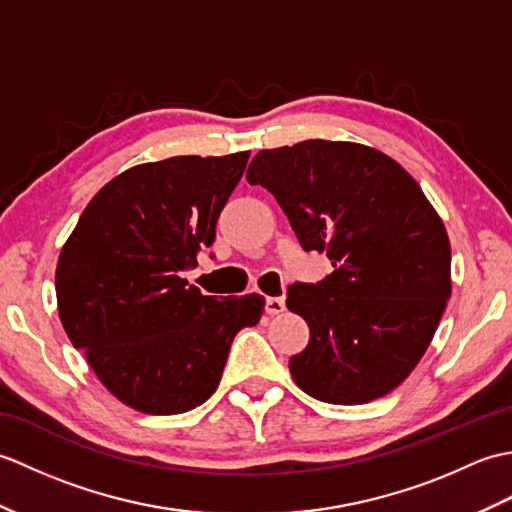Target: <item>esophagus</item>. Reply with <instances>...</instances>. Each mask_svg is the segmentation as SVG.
Segmentation results:
<instances>
[{
    "label": "esophagus",
    "mask_w": 512,
    "mask_h": 512,
    "mask_svg": "<svg viewBox=\"0 0 512 512\" xmlns=\"http://www.w3.org/2000/svg\"><path fill=\"white\" fill-rule=\"evenodd\" d=\"M286 310V303L281 297H268L266 299V312L270 314V317H275V314H281Z\"/></svg>",
    "instance_id": "esophagus-1"
}]
</instances>
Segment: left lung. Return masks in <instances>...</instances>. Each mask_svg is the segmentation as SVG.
I'll list each match as a JSON object with an SVG mask.
<instances>
[{"label": "left lung", "mask_w": 512, "mask_h": 512, "mask_svg": "<svg viewBox=\"0 0 512 512\" xmlns=\"http://www.w3.org/2000/svg\"><path fill=\"white\" fill-rule=\"evenodd\" d=\"M246 178L275 195L301 246L332 259L321 284H292L286 306L310 343L290 358L308 396L363 405L405 380L451 297V244L411 173L374 147L303 140L264 149Z\"/></svg>", "instance_id": "1"}]
</instances>
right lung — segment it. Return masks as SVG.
Masks as SVG:
<instances>
[{
    "label": "right lung",
    "instance_id": "right-lung-1",
    "mask_svg": "<svg viewBox=\"0 0 512 512\" xmlns=\"http://www.w3.org/2000/svg\"><path fill=\"white\" fill-rule=\"evenodd\" d=\"M248 156H173L127 169L94 195L61 248L63 330L127 407L173 416L202 405L235 334L262 319L257 292L213 299L180 277L215 242Z\"/></svg>",
    "mask_w": 512,
    "mask_h": 512
}]
</instances>
